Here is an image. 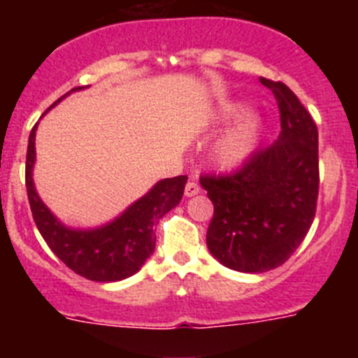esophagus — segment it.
I'll return each instance as SVG.
<instances>
[{
	"label": "esophagus",
	"mask_w": 358,
	"mask_h": 358,
	"mask_svg": "<svg viewBox=\"0 0 358 358\" xmlns=\"http://www.w3.org/2000/svg\"><path fill=\"white\" fill-rule=\"evenodd\" d=\"M201 194V186L195 181H188L185 186V195L186 197H194V195Z\"/></svg>",
	"instance_id": "34e87169"
}]
</instances>
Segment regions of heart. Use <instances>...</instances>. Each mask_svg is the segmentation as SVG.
<instances>
[{"label":"heart","mask_w":358,"mask_h":358,"mask_svg":"<svg viewBox=\"0 0 358 358\" xmlns=\"http://www.w3.org/2000/svg\"><path fill=\"white\" fill-rule=\"evenodd\" d=\"M245 103L229 100L224 102L218 109L217 123H227L231 120L238 118L245 113ZM262 136V118L255 113L240 118L233 127L227 129L222 136H218L211 147V161L217 169L233 170L251 157L252 152L258 147Z\"/></svg>","instance_id":"b5f03b06"}]
</instances>
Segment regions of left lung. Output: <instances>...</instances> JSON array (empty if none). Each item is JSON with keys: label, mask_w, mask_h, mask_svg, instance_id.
I'll use <instances>...</instances> for the list:
<instances>
[{"label": "left lung", "mask_w": 358, "mask_h": 358, "mask_svg": "<svg viewBox=\"0 0 358 358\" xmlns=\"http://www.w3.org/2000/svg\"><path fill=\"white\" fill-rule=\"evenodd\" d=\"M273 91L281 132L233 176H204L213 202L206 243L215 260L238 273L280 267L308 233L319 192L317 127L283 82L260 78Z\"/></svg>", "instance_id": "1"}]
</instances>
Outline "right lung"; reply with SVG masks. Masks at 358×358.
<instances>
[{
    "label": "right lung",
    "mask_w": 358,
    "mask_h": 358,
    "mask_svg": "<svg viewBox=\"0 0 358 358\" xmlns=\"http://www.w3.org/2000/svg\"><path fill=\"white\" fill-rule=\"evenodd\" d=\"M80 90L84 87H75L68 94ZM36 131L37 125L31 129L28 138L27 192L31 215L44 242L59 256V260L91 281L109 283L138 273L156 249V224L181 202L188 177L161 179L143 197L132 202L127 210L102 226L87 229L66 226L44 204L34 185Z\"/></svg>",
    "instance_id": "obj_1"
}]
</instances>
